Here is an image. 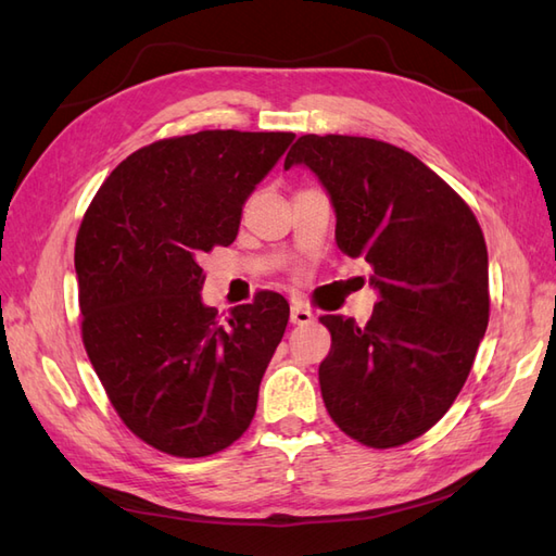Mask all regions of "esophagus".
Instances as JSON below:
<instances>
[{
  "instance_id": "1",
  "label": "esophagus",
  "mask_w": 556,
  "mask_h": 556,
  "mask_svg": "<svg viewBox=\"0 0 556 556\" xmlns=\"http://www.w3.org/2000/svg\"><path fill=\"white\" fill-rule=\"evenodd\" d=\"M290 319H292L294 325H306V323H311V319H313V313L304 304H299V301H292Z\"/></svg>"
}]
</instances>
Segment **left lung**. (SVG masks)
Segmentation results:
<instances>
[{
    "label": "left lung",
    "instance_id": "8db88e82",
    "mask_svg": "<svg viewBox=\"0 0 556 556\" xmlns=\"http://www.w3.org/2000/svg\"><path fill=\"white\" fill-rule=\"evenodd\" d=\"M323 182L336 243L371 264L378 304L359 327L323 315L331 350L319 390L336 425L368 447L429 431L462 392L490 323L486 245L473 211L392 143L306 134L285 157Z\"/></svg>",
    "mask_w": 556,
    "mask_h": 556
}]
</instances>
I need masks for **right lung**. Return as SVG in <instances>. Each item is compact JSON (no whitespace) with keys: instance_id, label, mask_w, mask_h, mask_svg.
Wrapping results in <instances>:
<instances>
[{"instance_id":"right-lung-1","label":"right lung","mask_w":556,"mask_h":556,"mask_svg":"<svg viewBox=\"0 0 556 556\" xmlns=\"http://www.w3.org/2000/svg\"><path fill=\"white\" fill-rule=\"evenodd\" d=\"M294 141L292 131L206 129L150 143L94 194L76 237L83 343L131 433L174 457L239 441L290 304L260 292L204 306L199 260L233 243L243 204Z\"/></svg>"}]
</instances>
